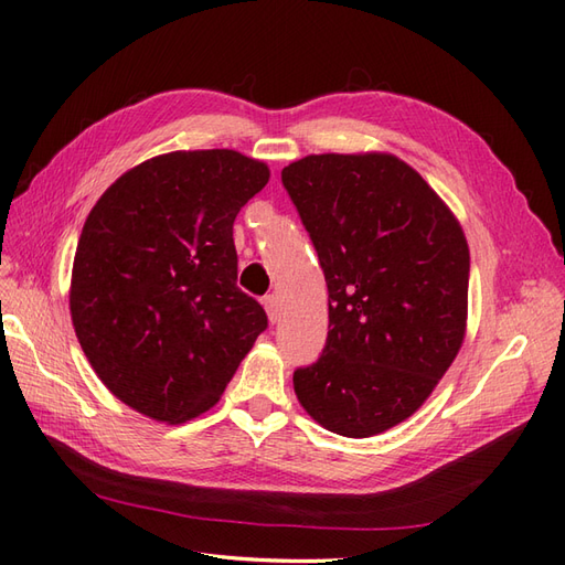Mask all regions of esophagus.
Segmentation results:
<instances>
[{
  "label": "esophagus",
  "instance_id": "esophagus-1",
  "mask_svg": "<svg viewBox=\"0 0 565 565\" xmlns=\"http://www.w3.org/2000/svg\"><path fill=\"white\" fill-rule=\"evenodd\" d=\"M264 306H266V313H268V320L270 322H278L280 320V301L276 295H268L264 299Z\"/></svg>",
  "mask_w": 565,
  "mask_h": 565
}]
</instances>
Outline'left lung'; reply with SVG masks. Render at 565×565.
I'll return each mask as SVG.
<instances>
[{"instance_id": "1", "label": "left lung", "mask_w": 565, "mask_h": 565, "mask_svg": "<svg viewBox=\"0 0 565 565\" xmlns=\"http://www.w3.org/2000/svg\"><path fill=\"white\" fill-rule=\"evenodd\" d=\"M328 282L330 332L295 393L320 426L377 436L431 396L465 341L469 247L459 221L388 152L282 169Z\"/></svg>"}]
</instances>
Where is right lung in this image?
Here are the masks:
<instances>
[{
  "instance_id": "add662e5",
  "label": "right lung",
  "mask_w": 565,
  "mask_h": 565,
  "mask_svg": "<svg viewBox=\"0 0 565 565\" xmlns=\"http://www.w3.org/2000/svg\"><path fill=\"white\" fill-rule=\"evenodd\" d=\"M268 167L228 148L146 160L98 198L77 243L71 313L98 380L136 413H207L268 328L237 287L233 221Z\"/></svg>"
}]
</instances>
